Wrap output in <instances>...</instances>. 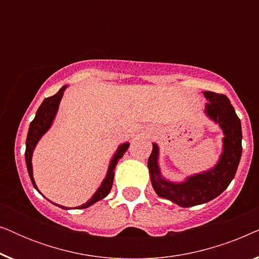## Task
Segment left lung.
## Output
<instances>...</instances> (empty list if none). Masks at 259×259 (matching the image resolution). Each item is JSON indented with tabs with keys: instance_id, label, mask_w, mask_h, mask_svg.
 Returning a JSON list of instances; mask_svg holds the SVG:
<instances>
[{
	"instance_id": "obj_1",
	"label": "left lung",
	"mask_w": 259,
	"mask_h": 259,
	"mask_svg": "<svg viewBox=\"0 0 259 259\" xmlns=\"http://www.w3.org/2000/svg\"><path fill=\"white\" fill-rule=\"evenodd\" d=\"M206 114L224 131V152L217 166L211 171L193 176L182 184H173L161 178L158 167V146L148 158L152 186L159 197L173 201L182 207L196 206L218 197L230 185L242 157V125L235 108L224 94L205 91Z\"/></svg>"
}]
</instances>
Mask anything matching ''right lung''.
<instances>
[{
	"label": "right lung",
	"instance_id": "add662e5",
	"mask_svg": "<svg viewBox=\"0 0 259 259\" xmlns=\"http://www.w3.org/2000/svg\"><path fill=\"white\" fill-rule=\"evenodd\" d=\"M65 90H66V86L62 87L61 90H60L55 95H53V97L45 99L40 107H38L34 120L30 122L29 131H28V136H27V140H26V153H24V155H26V164H27L28 173H29L31 183H33V185L36 190H37V187H36V185H35V182L33 178V168H31V154H33V151H34L35 146H36L37 141L40 140V138L44 136V134L47 132V130L49 128V127H51L53 120H54V118H55L56 112H58L60 100H61L63 91ZM128 146L130 145L126 143V144H122L121 146L118 148V152L115 153L114 158L112 159L111 165H109V168L107 172V176H106L105 180L102 182L101 186L99 187L97 192L94 193V196L92 197L86 204H82L77 208H86L88 206H91L92 204H94L95 201L100 200V199H102V198H105L106 196H107V194L109 193V191H111V189H112V185H113L115 166H116V164H118V161L120 160V158H122V155L125 154V152L128 150Z\"/></svg>",
	"mask_w": 259,
	"mask_h": 259
}]
</instances>
